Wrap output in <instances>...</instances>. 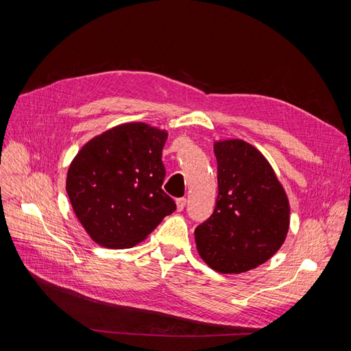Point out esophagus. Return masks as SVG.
Listing matches in <instances>:
<instances>
[{
  "mask_svg": "<svg viewBox=\"0 0 351 351\" xmlns=\"http://www.w3.org/2000/svg\"><path fill=\"white\" fill-rule=\"evenodd\" d=\"M186 203H187V199H186L184 197H181V198H177V199H176V204H177V210H178V211H181V210H184V207H186Z\"/></svg>",
  "mask_w": 351,
  "mask_h": 351,
  "instance_id": "1",
  "label": "esophagus"
}]
</instances>
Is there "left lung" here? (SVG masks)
I'll list each match as a JSON object with an SVG mask.
<instances>
[{"label":"left lung","mask_w":351,"mask_h":351,"mask_svg":"<svg viewBox=\"0 0 351 351\" xmlns=\"http://www.w3.org/2000/svg\"><path fill=\"white\" fill-rule=\"evenodd\" d=\"M219 195L194 234L213 270L239 274L271 258L285 243L290 206L270 162L243 140L214 143Z\"/></svg>","instance_id":"1"}]
</instances>
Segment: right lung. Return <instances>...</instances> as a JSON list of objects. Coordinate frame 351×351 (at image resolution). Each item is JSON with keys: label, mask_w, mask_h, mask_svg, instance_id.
<instances>
[{"label": "right lung", "mask_w": 351, "mask_h": 351, "mask_svg": "<svg viewBox=\"0 0 351 351\" xmlns=\"http://www.w3.org/2000/svg\"><path fill=\"white\" fill-rule=\"evenodd\" d=\"M167 136L144 123L121 124L90 140L73 160L65 189L97 244L130 248L176 210L161 189Z\"/></svg>", "instance_id": "1"}]
</instances>
